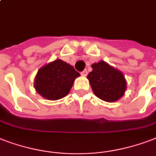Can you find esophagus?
<instances>
[{
	"instance_id": "esophagus-1",
	"label": "esophagus",
	"mask_w": 156,
	"mask_h": 156,
	"mask_svg": "<svg viewBox=\"0 0 156 156\" xmlns=\"http://www.w3.org/2000/svg\"><path fill=\"white\" fill-rule=\"evenodd\" d=\"M81 75L84 76V77L87 75V69H84L83 72H81Z\"/></svg>"
}]
</instances>
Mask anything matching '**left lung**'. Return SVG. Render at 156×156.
Returning a JSON list of instances; mask_svg holds the SVG:
<instances>
[{"instance_id": "8db88e82", "label": "left lung", "mask_w": 156, "mask_h": 156, "mask_svg": "<svg viewBox=\"0 0 156 156\" xmlns=\"http://www.w3.org/2000/svg\"><path fill=\"white\" fill-rule=\"evenodd\" d=\"M92 71L87 75L91 89L98 98L106 102H115L124 95L127 82L123 73L101 60L91 65Z\"/></svg>"}]
</instances>
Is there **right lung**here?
I'll list each match as a JSON object with an SVG mask.
<instances>
[{
  "label": "right lung",
  "instance_id": "add662e5",
  "mask_svg": "<svg viewBox=\"0 0 156 156\" xmlns=\"http://www.w3.org/2000/svg\"><path fill=\"white\" fill-rule=\"evenodd\" d=\"M79 76L72 65L57 59L39 69L34 78V88L45 99L56 101L67 96Z\"/></svg>",
  "mask_w": 156,
  "mask_h": 156
}]
</instances>
